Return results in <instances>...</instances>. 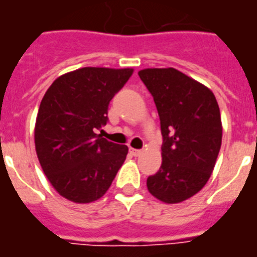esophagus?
<instances>
[{
	"instance_id": "obj_1",
	"label": "esophagus",
	"mask_w": 257,
	"mask_h": 257,
	"mask_svg": "<svg viewBox=\"0 0 257 257\" xmlns=\"http://www.w3.org/2000/svg\"><path fill=\"white\" fill-rule=\"evenodd\" d=\"M130 153H131V154H133V156L138 157V156H141V154H142V150H137V149H130Z\"/></svg>"
}]
</instances>
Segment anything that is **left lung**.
<instances>
[{"label":"left lung","instance_id":"obj_1","mask_svg":"<svg viewBox=\"0 0 257 257\" xmlns=\"http://www.w3.org/2000/svg\"><path fill=\"white\" fill-rule=\"evenodd\" d=\"M154 99L162 133V165L147 189L166 204L188 200L204 188L221 147L220 108L213 92L174 68L138 72Z\"/></svg>","mask_w":257,"mask_h":257}]
</instances>
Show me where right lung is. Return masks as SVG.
<instances>
[{
	"label": "right lung",
	"instance_id": "1",
	"mask_svg": "<svg viewBox=\"0 0 257 257\" xmlns=\"http://www.w3.org/2000/svg\"><path fill=\"white\" fill-rule=\"evenodd\" d=\"M134 69L85 67L61 75L48 88L36 119L35 145L49 182L64 198H100L126 160L128 147L96 134L108 104Z\"/></svg>",
	"mask_w": 257,
	"mask_h": 257
}]
</instances>
